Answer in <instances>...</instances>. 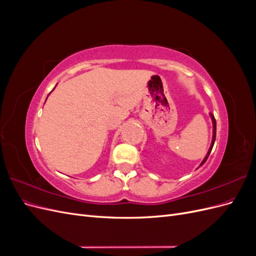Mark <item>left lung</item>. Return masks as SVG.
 Returning <instances> with one entry per match:
<instances>
[{"mask_svg":"<svg viewBox=\"0 0 256 256\" xmlns=\"http://www.w3.org/2000/svg\"><path fill=\"white\" fill-rule=\"evenodd\" d=\"M210 116H212V126H214V129H212V145H210V147H209V150H208V152H207V154H206V157L204 158V160L202 161V164H200V166H202L205 162H206V160H207V158H208V156H209V154H210V152H212V147H214V141H216V120H214V115L210 113Z\"/></svg>","mask_w":256,"mask_h":256,"instance_id":"left-lung-1","label":"left lung"}]
</instances>
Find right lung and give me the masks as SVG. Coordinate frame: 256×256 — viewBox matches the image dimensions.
<instances>
[{
    "mask_svg": "<svg viewBox=\"0 0 256 256\" xmlns=\"http://www.w3.org/2000/svg\"><path fill=\"white\" fill-rule=\"evenodd\" d=\"M48 96H49V95H48ZM47 98H48V97H47Z\"/></svg>",
    "mask_w": 256,
    "mask_h": 256,
    "instance_id": "right-lung-1",
    "label": "right lung"
}]
</instances>
